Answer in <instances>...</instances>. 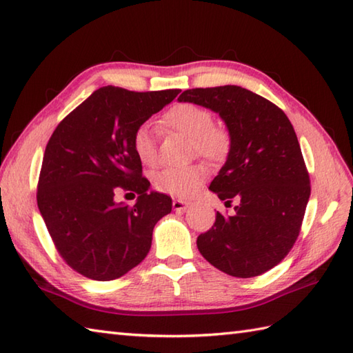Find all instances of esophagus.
<instances>
[{
    "mask_svg": "<svg viewBox=\"0 0 353 353\" xmlns=\"http://www.w3.org/2000/svg\"><path fill=\"white\" fill-rule=\"evenodd\" d=\"M188 206H190L188 201H183V200H179V199L172 200V209H174V211H177V212L186 211V209H188Z\"/></svg>",
    "mask_w": 353,
    "mask_h": 353,
    "instance_id": "obj_1",
    "label": "esophagus"
}]
</instances>
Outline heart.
<instances>
[{
	"instance_id": "1",
	"label": "heart",
	"mask_w": 353,
	"mask_h": 353,
	"mask_svg": "<svg viewBox=\"0 0 353 353\" xmlns=\"http://www.w3.org/2000/svg\"><path fill=\"white\" fill-rule=\"evenodd\" d=\"M168 129L191 138L192 153H199L211 161H221L230 152L232 137L228 127L214 123L212 112L197 103H179L162 118ZM132 148L138 159L153 167L157 163V144L148 125H139L133 132ZM209 176L205 163L196 162L185 167H168L154 176L157 191L177 197H191Z\"/></svg>"
}]
</instances>
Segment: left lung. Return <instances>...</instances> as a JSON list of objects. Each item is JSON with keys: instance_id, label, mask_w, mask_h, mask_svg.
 <instances>
[{"instance_id": "obj_1", "label": "left lung", "mask_w": 353, "mask_h": 353, "mask_svg": "<svg viewBox=\"0 0 353 353\" xmlns=\"http://www.w3.org/2000/svg\"><path fill=\"white\" fill-rule=\"evenodd\" d=\"M179 101L219 112L232 137L228 161L209 190L239 205L232 216L216 212L214 226L197 238L200 253L235 277L268 272L294 245L311 194L292 124L274 103L241 86L186 89Z\"/></svg>"}]
</instances>
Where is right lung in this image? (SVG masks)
<instances>
[{
	"mask_svg": "<svg viewBox=\"0 0 353 353\" xmlns=\"http://www.w3.org/2000/svg\"><path fill=\"white\" fill-rule=\"evenodd\" d=\"M179 92L103 86L52 132L36 199L57 253L74 272L114 281L147 256L154 224L171 212L172 201L148 192L132 137ZM119 190L137 192V203L117 204Z\"/></svg>",
	"mask_w": 353,
	"mask_h": 353,
	"instance_id": "obj_1",
	"label": "right lung"
}]
</instances>
